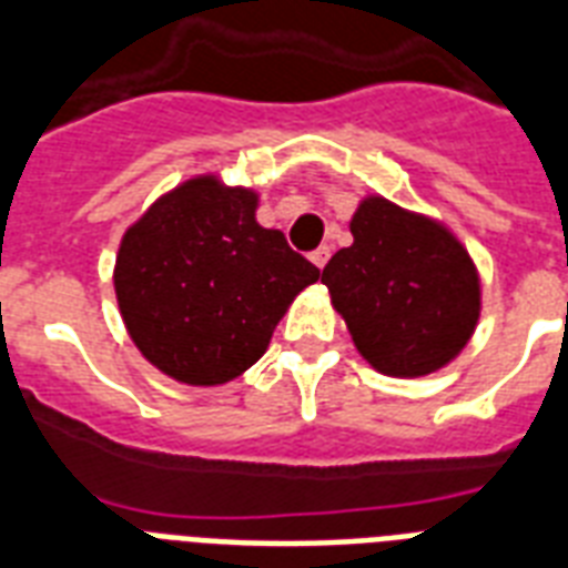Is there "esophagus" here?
<instances>
[{
  "label": "esophagus",
  "instance_id": "1",
  "mask_svg": "<svg viewBox=\"0 0 568 568\" xmlns=\"http://www.w3.org/2000/svg\"><path fill=\"white\" fill-rule=\"evenodd\" d=\"M329 253H333V250L327 247V244H321L318 250H312V262H315V267H321V271H324V265H327L329 262Z\"/></svg>",
  "mask_w": 568,
  "mask_h": 568
}]
</instances>
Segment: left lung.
<instances>
[{
    "label": "left lung",
    "mask_w": 568,
    "mask_h": 568,
    "mask_svg": "<svg viewBox=\"0 0 568 568\" xmlns=\"http://www.w3.org/2000/svg\"><path fill=\"white\" fill-rule=\"evenodd\" d=\"M354 244L329 258L321 283L356 351L388 377L439 372L480 318V280L468 250L442 223L383 196L356 209Z\"/></svg>",
    "instance_id": "1"
}]
</instances>
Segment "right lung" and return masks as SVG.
<instances>
[{
  "label": "right lung",
  "mask_w": 568,
  "mask_h": 568,
  "mask_svg": "<svg viewBox=\"0 0 568 568\" xmlns=\"http://www.w3.org/2000/svg\"><path fill=\"white\" fill-rule=\"evenodd\" d=\"M256 203V191L196 176L159 196L120 241V315L168 377L221 386L244 374L288 303L321 276L283 232L258 226Z\"/></svg>",
  "instance_id": "1"
}]
</instances>
